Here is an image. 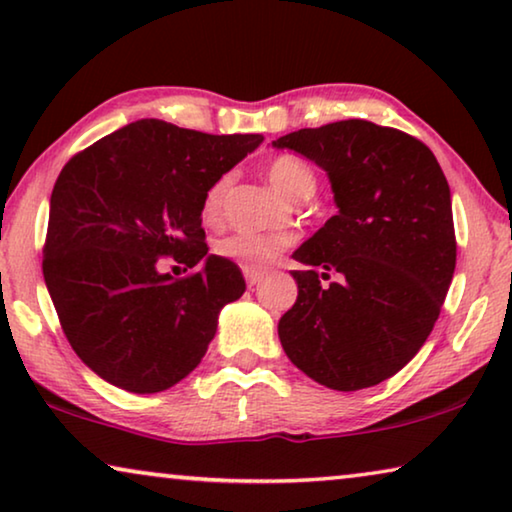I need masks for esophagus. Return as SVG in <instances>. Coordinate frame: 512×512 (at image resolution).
Instances as JSON below:
<instances>
[{"label":"esophagus","mask_w":512,"mask_h":512,"mask_svg":"<svg viewBox=\"0 0 512 512\" xmlns=\"http://www.w3.org/2000/svg\"><path fill=\"white\" fill-rule=\"evenodd\" d=\"M245 279H247L249 288H251V286H256V283L263 279V272H251V270H245Z\"/></svg>","instance_id":"obj_1"}]
</instances>
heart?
I'll return each instance as SVG.
<instances>
[{"label": "heart", "mask_w": 512, "mask_h": 512, "mask_svg": "<svg viewBox=\"0 0 512 512\" xmlns=\"http://www.w3.org/2000/svg\"><path fill=\"white\" fill-rule=\"evenodd\" d=\"M267 178H270L274 190L290 201H295L302 192L316 187V178H313L311 169L293 155H281L277 160H272L270 167H267ZM226 185H229V178H219L208 187L206 196H203L201 212L206 222L217 219L219 210H222ZM288 242V235L233 233L229 238L217 242V254L238 263L242 270L263 272L265 267L274 263V258L281 254L283 247H288Z\"/></svg>", "instance_id": "1"}]
</instances>
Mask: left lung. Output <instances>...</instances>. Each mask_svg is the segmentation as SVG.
<instances>
[{
	"label": "left lung",
	"mask_w": 512,
	"mask_h": 512,
	"mask_svg": "<svg viewBox=\"0 0 512 512\" xmlns=\"http://www.w3.org/2000/svg\"><path fill=\"white\" fill-rule=\"evenodd\" d=\"M316 162L338 212L293 251L306 270L279 320L288 359L336 391L375 387L426 343L455 272L451 190L405 132L350 119L272 141ZM336 273L322 287L320 278Z\"/></svg>",
	"instance_id": "obj_1"
}]
</instances>
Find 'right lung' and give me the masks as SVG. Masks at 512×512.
<instances>
[{
  "label": "right lung",
  "instance_id": "add662e5",
  "mask_svg": "<svg viewBox=\"0 0 512 512\" xmlns=\"http://www.w3.org/2000/svg\"><path fill=\"white\" fill-rule=\"evenodd\" d=\"M261 144L141 119L59 174L43 277L68 343L105 382L157 393L201 364L219 313L247 288L238 265L208 254L203 196ZM164 255L195 272L174 280Z\"/></svg>",
  "mask_w": 512,
  "mask_h": 512
}]
</instances>
